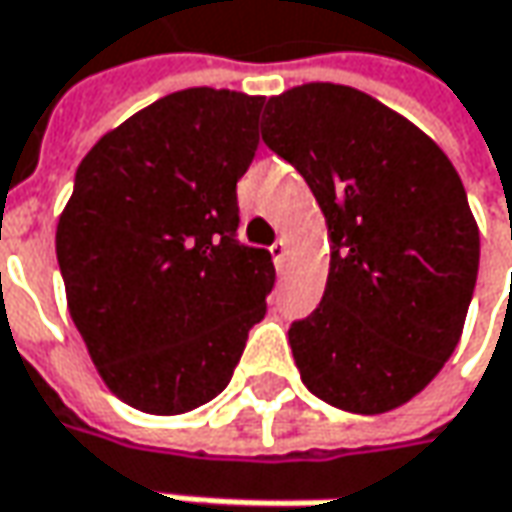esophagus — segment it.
<instances>
[{
  "label": "esophagus",
  "instance_id": "obj_1",
  "mask_svg": "<svg viewBox=\"0 0 512 512\" xmlns=\"http://www.w3.org/2000/svg\"><path fill=\"white\" fill-rule=\"evenodd\" d=\"M286 249H289V243H286V240H283V238L274 240V246H272V249H269V252H272L274 266H277V269H280V266H283V260H286Z\"/></svg>",
  "mask_w": 512,
  "mask_h": 512
}]
</instances>
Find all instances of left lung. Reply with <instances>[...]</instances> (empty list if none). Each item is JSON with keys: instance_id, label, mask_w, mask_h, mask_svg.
<instances>
[{"instance_id": "8db88e82", "label": "left lung", "mask_w": 512, "mask_h": 512, "mask_svg": "<svg viewBox=\"0 0 512 512\" xmlns=\"http://www.w3.org/2000/svg\"><path fill=\"white\" fill-rule=\"evenodd\" d=\"M260 133L326 215V294L289 328L314 397L351 414L414 399L448 362L479 272V226L448 155L345 84L269 98Z\"/></svg>"}]
</instances>
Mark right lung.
Returning <instances> with one entry per match:
<instances>
[{
  "instance_id": "right-lung-1",
  "label": "right lung",
  "mask_w": 512,
  "mask_h": 512,
  "mask_svg": "<svg viewBox=\"0 0 512 512\" xmlns=\"http://www.w3.org/2000/svg\"><path fill=\"white\" fill-rule=\"evenodd\" d=\"M263 96L189 87L98 138L56 226L67 309L98 377L144 414L215 399L266 314L272 255L240 246Z\"/></svg>"
}]
</instances>
